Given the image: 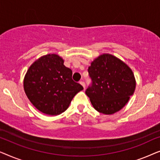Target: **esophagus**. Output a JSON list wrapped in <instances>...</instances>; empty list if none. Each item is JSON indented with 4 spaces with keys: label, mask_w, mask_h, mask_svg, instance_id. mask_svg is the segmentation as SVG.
<instances>
[{
    "label": "esophagus",
    "mask_w": 160,
    "mask_h": 160,
    "mask_svg": "<svg viewBox=\"0 0 160 160\" xmlns=\"http://www.w3.org/2000/svg\"><path fill=\"white\" fill-rule=\"evenodd\" d=\"M79 83H80V84H82V86H83V87H84V88L85 89V83H84V82H82V81H81V82H80Z\"/></svg>",
    "instance_id": "obj_1"
}]
</instances>
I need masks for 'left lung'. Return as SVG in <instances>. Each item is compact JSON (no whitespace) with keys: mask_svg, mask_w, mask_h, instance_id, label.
Instances as JSON below:
<instances>
[{"mask_svg":"<svg viewBox=\"0 0 160 160\" xmlns=\"http://www.w3.org/2000/svg\"><path fill=\"white\" fill-rule=\"evenodd\" d=\"M88 73L92 83L85 92L98 112H117L134 93L135 79L132 70L111 54H104L96 58Z\"/></svg>","mask_w":160,"mask_h":160,"instance_id":"left-lung-1","label":"left lung"}]
</instances>
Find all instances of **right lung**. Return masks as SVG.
<instances>
[{
  "label": "right lung",
  "mask_w": 160,
  "mask_h": 160,
  "mask_svg": "<svg viewBox=\"0 0 160 160\" xmlns=\"http://www.w3.org/2000/svg\"><path fill=\"white\" fill-rule=\"evenodd\" d=\"M58 54L41 57L29 68L24 89L36 108L48 115H59L68 108L83 87L72 79L71 69Z\"/></svg>",
  "instance_id": "right-lung-1"
}]
</instances>
